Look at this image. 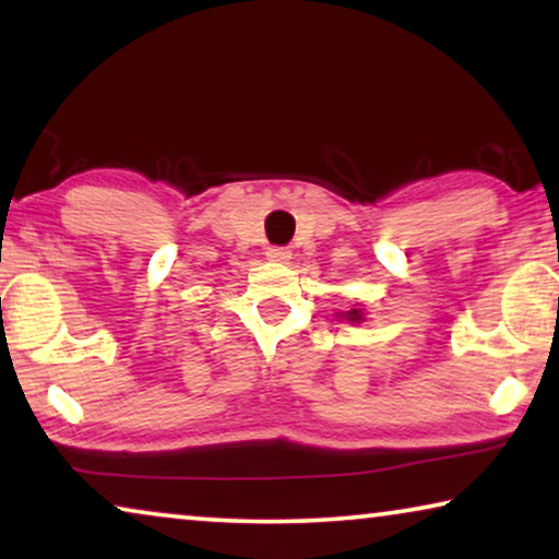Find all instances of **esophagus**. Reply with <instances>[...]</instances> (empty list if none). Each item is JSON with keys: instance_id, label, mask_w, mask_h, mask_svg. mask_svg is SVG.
Returning <instances> with one entry per match:
<instances>
[{"instance_id": "obj_1", "label": "esophagus", "mask_w": 559, "mask_h": 559, "mask_svg": "<svg viewBox=\"0 0 559 559\" xmlns=\"http://www.w3.org/2000/svg\"><path fill=\"white\" fill-rule=\"evenodd\" d=\"M266 259H270V262H277V264H287L289 259H293V254H289L287 249L274 247V249H266Z\"/></svg>"}]
</instances>
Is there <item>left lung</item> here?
<instances>
[{
	"label": "left lung",
	"instance_id": "left-lung-1",
	"mask_svg": "<svg viewBox=\"0 0 559 559\" xmlns=\"http://www.w3.org/2000/svg\"><path fill=\"white\" fill-rule=\"evenodd\" d=\"M338 318L348 320V323H364V310L361 308H350L346 312H338Z\"/></svg>",
	"mask_w": 559,
	"mask_h": 559
}]
</instances>
